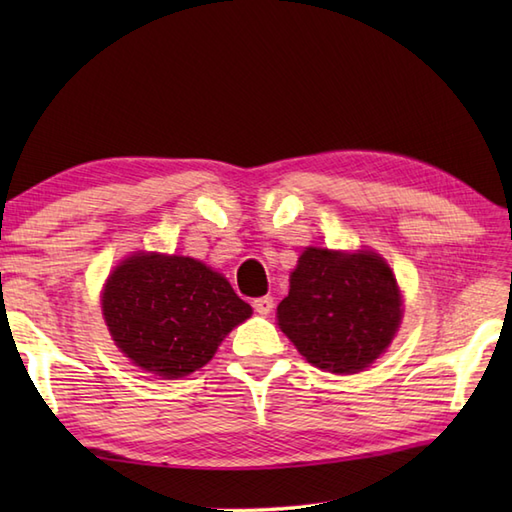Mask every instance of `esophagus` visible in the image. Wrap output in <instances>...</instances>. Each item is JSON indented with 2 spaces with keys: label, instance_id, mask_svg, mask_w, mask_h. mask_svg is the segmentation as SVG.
Instances as JSON below:
<instances>
[{
  "label": "esophagus",
  "instance_id": "1",
  "mask_svg": "<svg viewBox=\"0 0 512 512\" xmlns=\"http://www.w3.org/2000/svg\"><path fill=\"white\" fill-rule=\"evenodd\" d=\"M273 297H259L253 301V308L257 314H270V310H273Z\"/></svg>",
  "mask_w": 512,
  "mask_h": 512
}]
</instances>
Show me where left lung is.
I'll return each mask as SVG.
<instances>
[{
    "instance_id": "left-lung-1",
    "label": "left lung",
    "mask_w": 512,
    "mask_h": 512,
    "mask_svg": "<svg viewBox=\"0 0 512 512\" xmlns=\"http://www.w3.org/2000/svg\"><path fill=\"white\" fill-rule=\"evenodd\" d=\"M279 328L306 361L332 374L361 372L400 325V292L376 253L308 248L277 308Z\"/></svg>"
}]
</instances>
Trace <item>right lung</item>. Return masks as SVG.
Returning <instances> with one entry per match:
<instances>
[{
    "label": "right lung",
    "instance_id": "obj_1",
    "mask_svg": "<svg viewBox=\"0 0 512 512\" xmlns=\"http://www.w3.org/2000/svg\"><path fill=\"white\" fill-rule=\"evenodd\" d=\"M103 314L132 363L178 378L211 361L217 345L253 308L202 262L178 255H134L107 279Z\"/></svg>",
    "mask_w": 512,
    "mask_h": 512
}]
</instances>
